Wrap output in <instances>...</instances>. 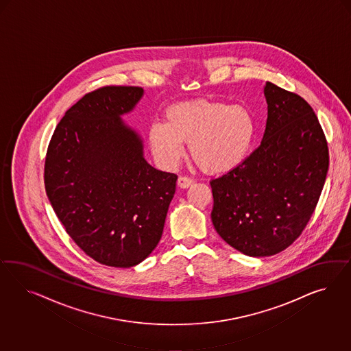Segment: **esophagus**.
<instances>
[{
  "instance_id": "esophagus-1",
  "label": "esophagus",
  "mask_w": 351,
  "mask_h": 351,
  "mask_svg": "<svg viewBox=\"0 0 351 351\" xmlns=\"http://www.w3.org/2000/svg\"><path fill=\"white\" fill-rule=\"evenodd\" d=\"M193 182L194 180L189 178V176H180L179 179H178V185L182 188V189H185V188H189L191 185H193Z\"/></svg>"
}]
</instances>
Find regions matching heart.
<instances>
[{"label":"heart","instance_id":"1","mask_svg":"<svg viewBox=\"0 0 351 351\" xmlns=\"http://www.w3.org/2000/svg\"><path fill=\"white\" fill-rule=\"evenodd\" d=\"M165 118L166 123L150 125L148 138L166 167L181 160L182 143H189L191 160L203 172L228 173L245 162L255 138V121L242 106L193 100L170 106Z\"/></svg>","mask_w":351,"mask_h":351}]
</instances>
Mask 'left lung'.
Instances as JSON below:
<instances>
[{
	"label": "left lung",
	"instance_id": "left-lung-1",
	"mask_svg": "<svg viewBox=\"0 0 351 351\" xmlns=\"http://www.w3.org/2000/svg\"><path fill=\"white\" fill-rule=\"evenodd\" d=\"M264 138L235 170L210 181L216 232L247 256L276 255L308 225L328 172L326 135L301 96L266 82Z\"/></svg>",
	"mask_w": 351,
	"mask_h": 351
}]
</instances>
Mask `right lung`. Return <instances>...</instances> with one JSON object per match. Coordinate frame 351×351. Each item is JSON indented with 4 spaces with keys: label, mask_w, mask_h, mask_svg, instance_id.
Instances as JSON below:
<instances>
[{
    "label": "right lung",
    "mask_w": 351,
    "mask_h": 351,
    "mask_svg": "<svg viewBox=\"0 0 351 351\" xmlns=\"http://www.w3.org/2000/svg\"><path fill=\"white\" fill-rule=\"evenodd\" d=\"M144 94L104 86L65 112L45 160V189L66 233L103 265L131 267L160 242L178 176L152 167L121 116Z\"/></svg>",
    "instance_id": "add662e5"
}]
</instances>
